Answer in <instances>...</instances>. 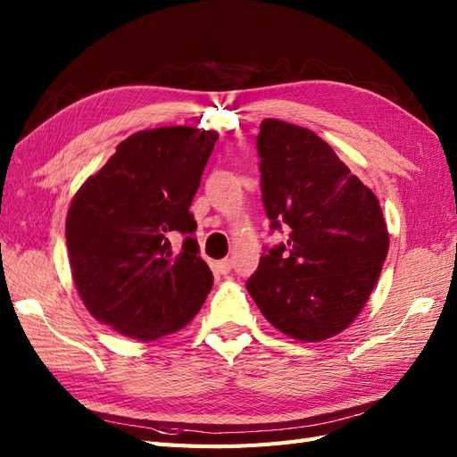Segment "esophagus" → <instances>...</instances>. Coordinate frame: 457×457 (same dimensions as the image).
<instances>
[{"label": "esophagus", "mask_w": 457, "mask_h": 457, "mask_svg": "<svg viewBox=\"0 0 457 457\" xmlns=\"http://www.w3.org/2000/svg\"><path fill=\"white\" fill-rule=\"evenodd\" d=\"M215 269H217V272H220V274H228L230 269H232V261H230V259H220V261L215 262Z\"/></svg>", "instance_id": "obj_1"}]
</instances>
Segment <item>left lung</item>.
<instances>
[{
	"instance_id": "8db88e82",
	"label": "left lung",
	"mask_w": 457,
	"mask_h": 457,
	"mask_svg": "<svg viewBox=\"0 0 457 457\" xmlns=\"http://www.w3.org/2000/svg\"><path fill=\"white\" fill-rule=\"evenodd\" d=\"M257 152L262 205L287 242L261 257L247 292L287 337H334L366 305L389 252L381 205L311 129L262 120Z\"/></svg>"
}]
</instances>
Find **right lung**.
Segmentation results:
<instances>
[{"instance_id":"1","label":"right lung","mask_w":457,"mask_h":457,"mask_svg":"<svg viewBox=\"0 0 457 457\" xmlns=\"http://www.w3.org/2000/svg\"><path fill=\"white\" fill-rule=\"evenodd\" d=\"M217 139L187 126L133 133L76 192L66 215L72 278L87 311L121 336L183 329L210 294L188 207ZM173 231L186 234L177 256Z\"/></svg>"}]
</instances>
